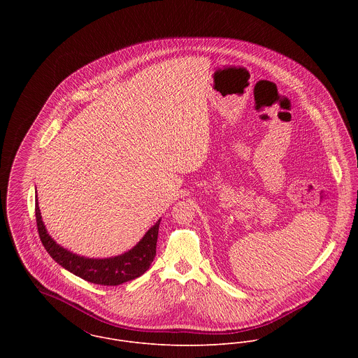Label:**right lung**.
Masks as SVG:
<instances>
[{
	"label": "right lung",
	"mask_w": 358,
	"mask_h": 358,
	"mask_svg": "<svg viewBox=\"0 0 358 358\" xmlns=\"http://www.w3.org/2000/svg\"><path fill=\"white\" fill-rule=\"evenodd\" d=\"M36 220L41 243L47 252L62 267L70 273L81 277L83 280L99 285H120L122 282L141 277L152 264L155 256V245L158 237V220L153 227L145 234L136 247L124 255L108 259H88L74 255L59 247L45 230L41 220L40 208L36 204Z\"/></svg>",
	"instance_id": "right-lung-1"
}]
</instances>
